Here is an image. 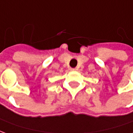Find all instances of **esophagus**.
Here are the masks:
<instances>
[{"label": "esophagus", "instance_id": "esophagus-1", "mask_svg": "<svg viewBox=\"0 0 133 133\" xmlns=\"http://www.w3.org/2000/svg\"><path fill=\"white\" fill-rule=\"evenodd\" d=\"M75 68H70V70H72V71H74V70H75Z\"/></svg>", "mask_w": 133, "mask_h": 133}]
</instances>
